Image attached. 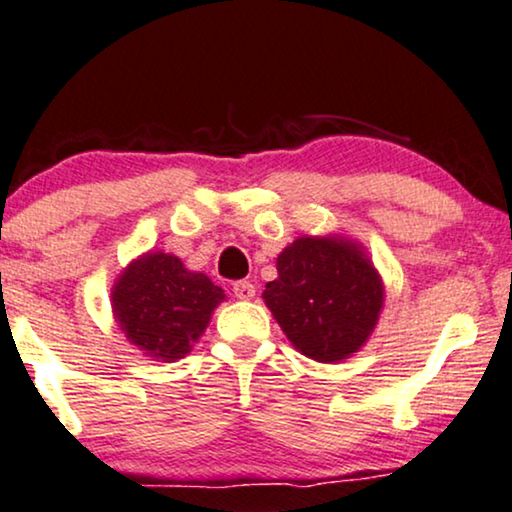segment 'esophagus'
<instances>
[{"instance_id": "obj_1", "label": "esophagus", "mask_w": 512, "mask_h": 512, "mask_svg": "<svg viewBox=\"0 0 512 512\" xmlns=\"http://www.w3.org/2000/svg\"><path fill=\"white\" fill-rule=\"evenodd\" d=\"M232 294H235V298H240V301H249V298L256 296V287L247 280H240L232 284Z\"/></svg>"}]
</instances>
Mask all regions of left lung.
Wrapping results in <instances>:
<instances>
[{"label": "left lung", "instance_id": "1", "mask_svg": "<svg viewBox=\"0 0 512 512\" xmlns=\"http://www.w3.org/2000/svg\"><path fill=\"white\" fill-rule=\"evenodd\" d=\"M263 301L298 353L334 364L353 357L381 317L386 287L360 242L301 235L277 256Z\"/></svg>", "mask_w": 512, "mask_h": 512}]
</instances>
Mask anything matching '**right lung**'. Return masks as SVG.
<instances>
[{"label":"right lung","instance_id":"1","mask_svg":"<svg viewBox=\"0 0 512 512\" xmlns=\"http://www.w3.org/2000/svg\"><path fill=\"white\" fill-rule=\"evenodd\" d=\"M225 301L204 272L188 270L164 251H145L112 284V315L126 341L152 360L176 362L192 350L218 303Z\"/></svg>","mask_w":512,"mask_h":512}]
</instances>
